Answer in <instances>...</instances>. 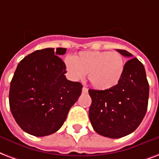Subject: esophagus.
<instances>
[{
	"instance_id": "esophagus-1",
	"label": "esophagus",
	"mask_w": 159,
	"mask_h": 159,
	"mask_svg": "<svg viewBox=\"0 0 159 159\" xmlns=\"http://www.w3.org/2000/svg\"><path fill=\"white\" fill-rule=\"evenodd\" d=\"M88 92V88H86V87H83L82 88V93H87Z\"/></svg>"
}]
</instances>
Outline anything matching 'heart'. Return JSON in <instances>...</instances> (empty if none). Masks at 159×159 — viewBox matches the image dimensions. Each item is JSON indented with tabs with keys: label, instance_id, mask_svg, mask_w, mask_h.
<instances>
[{
	"label": "heart",
	"instance_id": "b5f03b06",
	"mask_svg": "<svg viewBox=\"0 0 159 159\" xmlns=\"http://www.w3.org/2000/svg\"><path fill=\"white\" fill-rule=\"evenodd\" d=\"M65 65L71 79L81 81L88 73L89 81L98 90H108L116 87L125 68L121 53L102 51H83L75 57H66Z\"/></svg>",
	"mask_w": 159,
	"mask_h": 159
}]
</instances>
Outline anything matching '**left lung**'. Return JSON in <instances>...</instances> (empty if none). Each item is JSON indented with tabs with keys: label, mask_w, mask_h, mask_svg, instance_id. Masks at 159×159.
I'll return each mask as SVG.
<instances>
[{
	"label": "left lung",
	"mask_w": 159,
	"mask_h": 159,
	"mask_svg": "<svg viewBox=\"0 0 159 159\" xmlns=\"http://www.w3.org/2000/svg\"><path fill=\"white\" fill-rule=\"evenodd\" d=\"M117 51L131 58L119 83L108 90L88 91L91 124L98 134L110 139L123 138L136 130L147 112L149 94L143 63L127 51Z\"/></svg>",
	"instance_id": "8db88e82"
}]
</instances>
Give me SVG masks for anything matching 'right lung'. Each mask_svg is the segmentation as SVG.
Instances as JSON below:
<instances>
[{"label":"right lung","instance_id":"1","mask_svg":"<svg viewBox=\"0 0 159 159\" xmlns=\"http://www.w3.org/2000/svg\"><path fill=\"white\" fill-rule=\"evenodd\" d=\"M66 48L35 51L20 61L12 77L10 109L20 128L36 137L50 135L63 125L82 85L66 78L59 56Z\"/></svg>","mask_w":159,"mask_h":159}]
</instances>
